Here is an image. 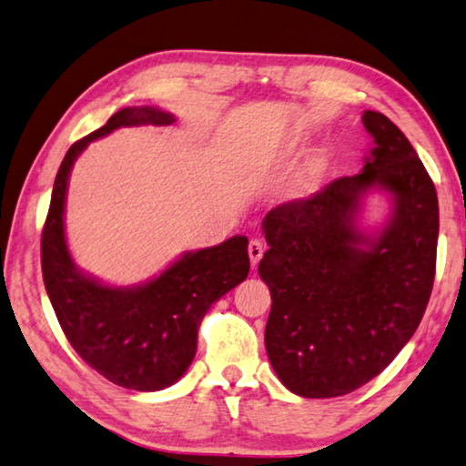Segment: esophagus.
<instances>
[{"mask_svg":"<svg viewBox=\"0 0 466 466\" xmlns=\"http://www.w3.org/2000/svg\"><path fill=\"white\" fill-rule=\"evenodd\" d=\"M262 252H265V244H262L260 240H257V238H252L250 242H248V257H250V262L252 265H258V260L262 258Z\"/></svg>","mask_w":466,"mask_h":466,"instance_id":"1","label":"esophagus"}]
</instances>
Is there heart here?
<instances>
[{"mask_svg": "<svg viewBox=\"0 0 466 466\" xmlns=\"http://www.w3.org/2000/svg\"><path fill=\"white\" fill-rule=\"evenodd\" d=\"M318 179H319L318 167L308 168V171L299 177V183H298V193H299V196H303V193L314 191V187L318 185Z\"/></svg>", "mask_w": 466, "mask_h": 466, "instance_id": "obj_1", "label": "heart"}]
</instances>
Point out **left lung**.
Returning <instances> with one entry per match:
<instances>
[{"mask_svg":"<svg viewBox=\"0 0 466 466\" xmlns=\"http://www.w3.org/2000/svg\"><path fill=\"white\" fill-rule=\"evenodd\" d=\"M362 124L373 148L359 175L262 219L268 360L289 391L314 400L350 393L389 367L420 326L436 275L434 183L387 116L367 109ZM373 188L392 199V216L365 235L356 216Z\"/></svg>","mask_w":466,"mask_h":466,"instance_id":"left-lung-1","label":"left lung"}]
</instances>
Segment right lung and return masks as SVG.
<instances>
[{
  "label": "right lung",
  "mask_w": 466,
  "mask_h": 466,
  "mask_svg": "<svg viewBox=\"0 0 466 466\" xmlns=\"http://www.w3.org/2000/svg\"><path fill=\"white\" fill-rule=\"evenodd\" d=\"M175 116L157 107H124L106 126L66 150L42 230V279L66 340L112 383L158 391L177 383L198 350V329L211 303L248 275L247 236L191 250L158 277L134 287H109L83 273L65 238V199L73 163L91 140L122 126H168Z\"/></svg>",
  "instance_id": "obj_1"
}]
</instances>
